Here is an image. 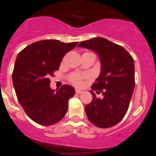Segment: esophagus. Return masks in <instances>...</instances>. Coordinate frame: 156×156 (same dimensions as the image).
<instances>
[{"mask_svg": "<svg viewBox=\"0 0 156 156\" xmlns=\"http://www.w3.org/2000/svg\"><path fill=\"white\" fill-rule=\"evenodd\" d=\"M76 93L78 94H79L82 93V91H80V90H79V89H76Z\"/></svg>", "mask_w": 156, "mask_h": 156, "instance_id": "1", "label": "esophagus"}]
</instances>
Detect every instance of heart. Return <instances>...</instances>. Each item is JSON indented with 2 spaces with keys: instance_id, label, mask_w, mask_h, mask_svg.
Masks as SVG:
<instances>
[{
  "instance_id": "obj_1",
  "label": "heart",
  "mask_w": 156,
  "mask_h": 156,
  "mask_svg": "<svg viewBox=\"0 0 156 156\" xmlns=\"http://www.w3.org/2000/svg\"><path fill=\"white\" fill-rule=\"evenodd\" d=\"M70 81L77 86H80L83 84V80H82V76L78 74H73L70 78Z\"/></svg>"
}]
</instances>
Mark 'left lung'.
Here are the masks:
<instances>
[{"mask_svg": "<svg viewBox=\"0 0 156 156\" xmlns=\"http://www.w3.org/2000/svg\"><path fill=\"white\" fill-rule=\"evenodd\" d=\"M78 47L97 54L101 70L96 83L91 86L92 101L86 105L89 121L99 128L113 126L123 119L128 110L134 89V64L130 54L123 46L103 37L81 41ZM93 90L102 93L97 98Z\"/></svg>", "mask_w": 156, "mask_h": 156, "instance_id": "1", "label": "left lung"}]
</instances>
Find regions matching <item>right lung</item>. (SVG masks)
Returning a JSON list of instances; mask_svg holds the SVG:
<instances>
[{
  "label": "right lung",
  "mask_w": 156,
  "mask_h": 156,
  "mask_svg": "<svg viewBox=\"0 0 156 156\" xmlns=\"http://www.w3.org/2000/svg\"><path fill=\"white\" fill-rule=\"evenodd\" d=\"M58 40L37 41L18 54L12 80L16 97L27 115L35 123L49 126L66 114L68 100L75 94L70 85L55 91L50 87V76L59 70L64 56L78 44Z\"/></svg>",
  "instance_id": "right-lung-1"
}]
</instances>
